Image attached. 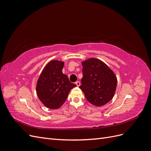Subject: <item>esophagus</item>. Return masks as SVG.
<instances>
[{"label":"esophagus","mask_w":151,"mask_h":151,"mask_svg":"<svg viewBox=\"0 0 151 151\" xmlns=\"http://www.w3.org/2000/svg\"><path fill=\"white\" fill-rule=\"evenodd\" d=\"M76 84V86H80V85H81V83H80V82L79 81H77V82H76V83H75Z\"/></svg>","instance_id":"obj_1"}]
</instances>
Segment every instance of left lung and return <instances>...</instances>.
Masks as SVG:
<instances>
[{"instance_id":"left-lung-1","label":"left lung","mask_w":151,"mask_h":151,"mask_svg":"<svg viewBox=\"0 0 151 151\" xmlns=\"http://www.w3.org/2000/svg\"><path fill=\"white\" fill-rule=\"evenodd\" d=\"M83 77L79 88L87 100L94 106H101L113 99L117 85L115 73L99 59L90 58L81 62Z\"/></svg>"}]
</instances>
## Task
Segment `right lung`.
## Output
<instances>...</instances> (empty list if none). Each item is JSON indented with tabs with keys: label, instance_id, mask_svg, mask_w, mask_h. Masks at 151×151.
Listing matches in <instances>:
<instances>
[{
	"label": "right lung",
	"instance_id": "1",
	"mask_svg": "<svg viewBox=\"0 0 151 151\" xmlns=\"http://www.w3.org/2000/svg\"><path fill=\"white\" fill-rule=\"evenodd\" d=\"M64 62L52 60L45 65L36 83V91L40 101L49 109H58L65 103L70 91L76 84L71 83L62 73Z\"/></svg>",
	"mask_w": 151,
	"mask_h": 151
}]
</instances>
